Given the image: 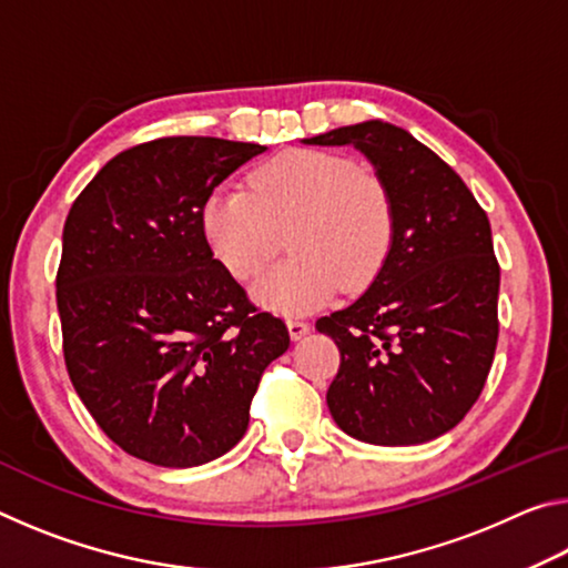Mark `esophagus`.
I'll return each mask as SVG.
<instances>
[{
  "instance_id": "esophagus-1",
  "label": "esophagus",
  "mask_w": 568,
  "mask_h": 568,
  "mask_svg": "<svg viewBox=\"0 0 568 568\" xmlns=\"http://www.w3.org/2000/svg\"><path fill=\"white\" fill-rule=\"evenodd\" d=\"M287 331H291L293 341H301V338H305L307 333H311V323L301 321V318H291V321H287Z\"/></svg>"
}]
</instances>
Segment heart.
Returning a JSON list of instances; mask_svg holds the SVG:
<instances>
[{"label":"heart","instance_id":"heart-1","mask_svg":"<svg viewBox=\"0 0 568 568\" xmlns=\"http://www.w3.org/2000/svg\"><path fill=\"white\" fill-rule=\"evenodd\" d=\"M250 189L215 187L200 220L215 257L237 281H253L291 230L293 257L255 285L271 311L311 313L338 287L363 291L386 265L396 205L376 170L343 152L285 150L253 170Z\"/></svg>","mask_w":568,"mask_h":568}]
</instances>
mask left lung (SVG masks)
Returning a JSON list of instances; mask_svg holds the SVG:
<instances>
[{"mask_svg":"<svg viewBox=\"0 0 568 568\" xmlns=\"http://www.w3.org/2000/svg\"><path fill=\"white\" fill-rule=\"evenodd\" d=\"M305 145H353L388 182L396 237L358 301L315 328L341 351L328 408L373 446H416L464 420L491 371L498 285L491 225L434 150L390 122L338 128Z\"/></svg>","mask_w":568,"mask_h":568,"instance_id":"1","label":"left lung"}]
</instances>
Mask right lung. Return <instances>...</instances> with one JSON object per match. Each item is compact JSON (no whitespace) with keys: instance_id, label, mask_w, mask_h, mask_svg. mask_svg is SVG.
<instances>
[{"instance_id":"right-lung-1","label":"right lung","mask_w":568,"mask_h":568,"mask_svg":"<svg viewBox=\"0 0 568 568\" xmlns=\"http://www.w3.org/2000/svg\"><path fill=\"white\" fill-rule=\"evenodd\" d=\"M255 142L160 138L112 158L64 220L57 311L70 381L130 456L190 468L245 436L263 371L291 345L215 261L203 205Z\"/></svg>"}]
</instances>
